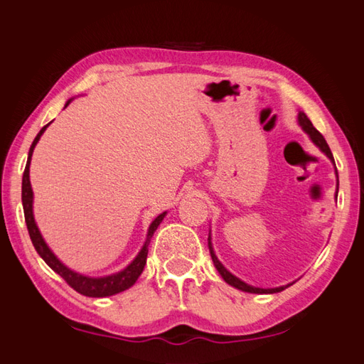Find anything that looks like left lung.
I'll list each match as a JSON object with an SVG mask.
<instances>
[{
	"label": "left lung",
	"mask_w": 364,
	"mask_h": 364,
	"mask_svg": "<svg viewBox=\"0 0 364 364\" xmlns=\"http://www.w3.org/2000/svg\"><path fill=\"white\" fill-rule=\"evenodd\" d=\"M297 124L301 125L302 130L306 132V134L309 135L310 140H312V143L315 144L316 148H320V151L323 154H325L329 161H331L334 164V157H333V153L331 149H329L328 143L325 138H323V135L320 134L318 130H316L314 127V124L310 122V119L306 116V113L304 111H299V114H297ZM334 171H336V178H338V189H336V197H338V191H339V176H338V168H336V164H334ZM208 250H210V256L211 259H213V264L218 272H220V275L224 279V282L229 283L230 287H234L237 289H242V291L245 293H255V294H274V293H280L283 291V289L291 287L293 283H288V285H283V287H277V288H256V287H251L248 285V283H245L243 280H240L239 277H235L234 274H230L229 270L223 266L221 261L218 259L216 255H215V250H213V245H211V235L208 234Z\"/></svg>",
	"instance_id": "1"
}]
</instances>
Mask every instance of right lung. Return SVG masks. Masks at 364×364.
<instances>
[{
  "label": "right lung",
  "mask_w": 364,
  "mask_h": 364,
  "mask_svg": "<svg viewBox=\"0 0 364 364\" xmlns=\"http://www.w3.org/2000/svg\"><path fill=\"white\" fill-rule=\"evenodd\" d=\"M71 103V98L67 102L65 107H68ZM50 124V122H49ZM44 125V127L39 130V134L36 135L35 140L31 143V148L28 151V161H26V167L23 171V178H22V203H23V213H25V223H26V229H28L30 239L33 242V247L38 251V255L43 257L44 262L48 266L57 272L62 279L68 283V285L76 289L77 293H81L82 296H89V297H107V296H113L117 293H122L125 289H129L130 287L135 285V282L138 280V277L141 275L144 264H146V257H148V245L151 242V237L154 235L156 229L159 228V224L167 215V211H164L156 220L149 224L148 234H146V242L143 243L141 250L138 251V255L135 256V259L132 261L127 267L119 270L116 274L111 275H105V277H89L84 274L75 272L70 267L65 266V264L58 259V257L54 255V251L49 248L48 243L43 239L41 232L36 226L35 221V215H33V189H31V183H30V164H31V156H33V149H35L36 143L39 141V138L44 134V130L49 127Z\"/></svg>",
  "instance_id": "add662e5"
}]
</instances>
